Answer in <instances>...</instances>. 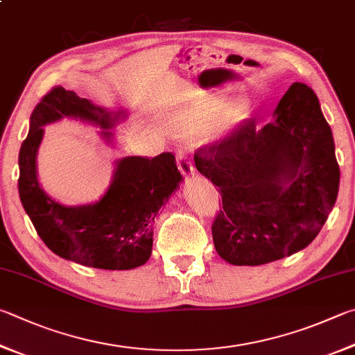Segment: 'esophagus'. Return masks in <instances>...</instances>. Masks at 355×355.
<instances>
[{
	"instance_id": "obj_1",
	"label": "esophagus",
	"mask_w": 355,
	"mask_h": 355,
	"mask_svg": "<svg viewBox=\"0 0 355 355\" xmlns=\"http://www.w3.org/2000/svg\"><path fill=\"white\" fill-rule=\"evenodd\" d=\"M177 164H178V169L180 172H182L183 177H191L194 175V164H192V161L189 159L188 153H186L184 150H178L177 153Z\"/></svg>"
}]
</instances>
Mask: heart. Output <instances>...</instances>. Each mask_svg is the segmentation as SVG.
<instances>
[{
    "instance_id": "b5f03b06",
    "label": "heart",
    "mask_w": 355,
    "mask_h": 355,
    "mask_svg": "<svg viewBox=\"0 0 355 355\" xmlns=\"http://www.w3.org/2000/svg\"><path fill=\"white\" fill-rule=\"evenodd\" d=\"M250 118L251 110L248 105H231L222 99H208L173 110L171 122L183 133L198 135L206 132L211 139H222L237 130Z\"/></svg>"
}]
</instances>
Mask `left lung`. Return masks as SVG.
<instances>
[{"label": "left lung", "instance_id": "obj_1", "mask_svg": "<svg viewBox=\"0 0 355 355\" xmlns=\"http://www.w3.org/2000/svg\"><path fill=\"white\" fill-rule=\"evenodd\" d=\"M273 116L261 130L247 121L194 153L197 171L220 188L212 241L233 266H262L306 248L337 200L332 130L313 89L295 82Z\"/></svg>", "mask_w": 355, "mask_h": 355}]
</instances>
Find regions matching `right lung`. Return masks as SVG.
Listing matches in <instances>:
<instances>
[{
	"label": "right lung",
	"mask_w": 355,
	"mask_h": 355,
	"mask_svg": "<svg viewBox=\"0 0 355 355\" xmlns=\"http://www.w3.org/2000/svg\"><path fill=\"white\" fill-rule=\"evenodd\" d=\"M62 118L99 125L112 143L113 128L125 112H108L74 92L54 87L31 114L29 133L23 141L18 166V192L37 234L63 259L102 270H130L143 266L152 254L153 223L183 177L175 157L164 152L155 158L125 157L116 161L113 180L99 202L67 206L40 188L37 152L43 127Z\"/></svg>",
	"instance_id": "right-lung-1"
}]
</instances>
